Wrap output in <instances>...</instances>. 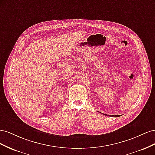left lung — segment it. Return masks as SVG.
Instances as JSON below:
<instances>
[{"label":"left lung","mask_w":155,"mask_h":155,"mask_svg":"<svg viewBox=\"0 0 155 155\" xmlns=\"http://www.w3.org/2000/svg\"><path fill=\"white\" fill-rule=\"evenodd\" d=\"M106 116H112V117H119L120 116V115H107Z\"/></svg>","instance_id":"left-lung-1"}]
</instances>
